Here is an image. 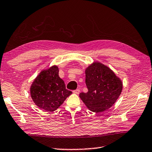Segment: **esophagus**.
Here are the masks:
<instances>
[{
    "label": "esophagus",
    "instance_id": "obj_1",
    "mask_svg": "<svg viewBox=\"0 0 152 152\" xmlns=\"http://www.w3.org/2000/svg\"><path fill=\"white\" fill-rule=\"evenodd\" d=\"M80 92V90L79 89H76L75 91H73V93L76 94H79Z\"/></svg>",
    "mask_w": 152,
    "mask_h": 152
}]
</instances>
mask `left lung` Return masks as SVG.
Masks as SVG:
<instances>
[{"instance_id":"obj_1","label":"left lung","mask_w":152,"mask_h":152,"mask_svg":"<svg viewBox=\"0 0 152 152\" xmlns=\"http://www.w3.org/2000/svg\"><path fill=\"white\" fill-rule=\"evenodd\" d=\"M85 75L88 92L79 94L85 106L96 113L110 109L121 93L122 80L109 67L99 61L86 68Z\"/></svg>"}]
</instances>
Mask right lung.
Segmentation results:
<instances>
[{
	"label": "right lung",
	"mask_w": 152,
	"mask_h": 152,
	"mask_svg": "<svg viewBox=\"0 0 152 152\" xmlns=\"http://www.w3.org/2000/svg\"><path fill=\"white\" fill-rule=\"evenodd\" d=\"M57 66L42 70L34 79L30 94L36 106L45 111H54L72 94L66 88L64 80L59 77Z\"/></svg>",
	"instance_id": "add662e5"
}]
</instances>
